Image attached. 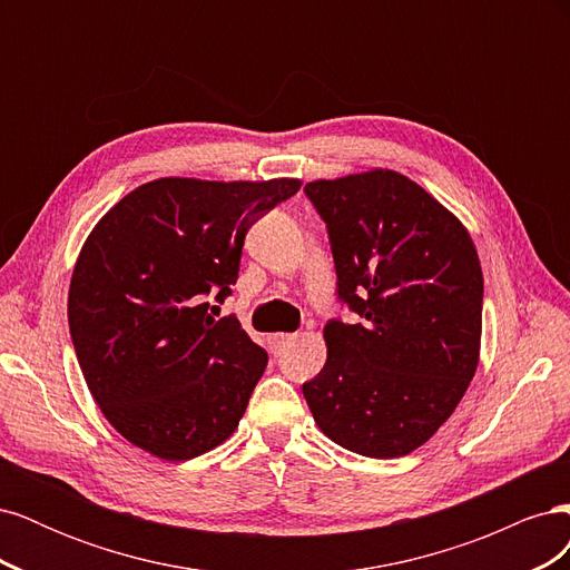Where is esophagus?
Instances as JSON below:
<instances>
[{
  "label": "esophagus",
  "mask_w": 570,
  "mask_h": 570,
  "mask_svg": "<svg viewBox=\"0 0 570 570\" xmlns=\"http://www.w3.org/2000/svg\"><path fill=\"white\" fill-rule=\"evenodd\" d=\"M292 340H295V335H285V333H278V335H271V337H268L273 352H281L283 347H287V344H289Z\"/></svg>",
  "instance_id": "34e87169"
}]
</instances>
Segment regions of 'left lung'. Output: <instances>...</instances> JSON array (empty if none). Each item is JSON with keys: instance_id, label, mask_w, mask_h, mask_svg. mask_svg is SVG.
I'll list each match as a JSON object with an SVG mask.
<instances>
[{"instance_id": "obj_1", "label": "left lung", "mask_w": 570, "mask_h": 570, "mask_svg": "<svg viewBox=\"0 0 570 570\" xmlns=\"http://www.w3.org/2000/svg\"><path fill=\"white\" fill-rule=\"evenodd\" d=\"M304 195L325 223L337 302L354 323L323 327L327 358L302 385L323 433L371 459L416 450L473 381L482 271L471 235L394 170L316 180Z\"/></svg>"}]
</instances>
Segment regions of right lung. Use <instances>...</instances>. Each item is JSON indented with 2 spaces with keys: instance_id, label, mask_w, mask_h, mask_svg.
<instances>
[{
  "instance_id": "add662e5",
  "label": "right lung",
  "mask_w": 570,
  "mask_h": 570,
  "mask_svg": "<svg viewBox=\"0 0 570 570\" xmlns=\"http://www.w3.org/2000/svg\"><path fill=\"white\" fill-rule=\"evenodd\" d=\"M299 185L161 178L95 226L68 327L95 402L135 446L187 461L235 433L268 354L214 302L233 295L249 228Z\"/></svg>"
}]
</instances>
